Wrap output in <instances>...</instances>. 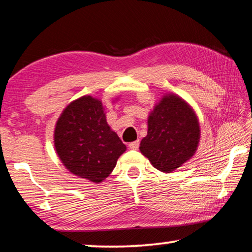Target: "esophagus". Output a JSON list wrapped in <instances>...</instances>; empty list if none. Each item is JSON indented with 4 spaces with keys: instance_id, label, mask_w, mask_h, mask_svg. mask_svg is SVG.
Instances as JSON below:
<instances>
[{
    "instance_id": "obj_1",
    "label": "esophagus",
    "mask_w": 252,
    "mask_h": 252,
    "mask_svg": "<svg viewBox=\"0 0 252 252\" xmlns=\"http://www.w3.org/2000/svg\"><path fill=\"white\" fill-rule=\"evenodd\" d=\"M139 144H140V141L139 140H136V141H133L129 144V148L131 149V150H136V149L139 148Z\"/></svg>"
}]
</instances>
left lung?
<instances>
[{"label":"left lung","mask_w":252,"mask_h":252,"mask_svg":"<svg viewBox=\"0 0 252 252\" xmlns=\"http://www.w3.org/2000/svg\"><path fill=\"white\" fill-rule=\"evenodd\" d=\"M195 111L176 93H164L148 117V133L140 152L156 169L171 173L192 158L200 142Z\"/></svg>","instance_id":"1"}]
</instances>
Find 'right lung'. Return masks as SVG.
<instances>
[{
	"label": "right lung",
	"mask_w": 252,
	"mask_h": 252,
	"mask_svg": "<svg viewBox=\"0 0 252 252\" xmlns=\"http://www.w3.org/2000/svg\"><path fill=\"white\" fill-rule=\"evenodd\" d=\"M53 140L62 164L72 174L93 183L105 180L126 150L106 122L102 101L91 95L81 96L65 106L55 123Z\"/></svg>",
	"instance_id": "obj_1"
}]
</instances>
